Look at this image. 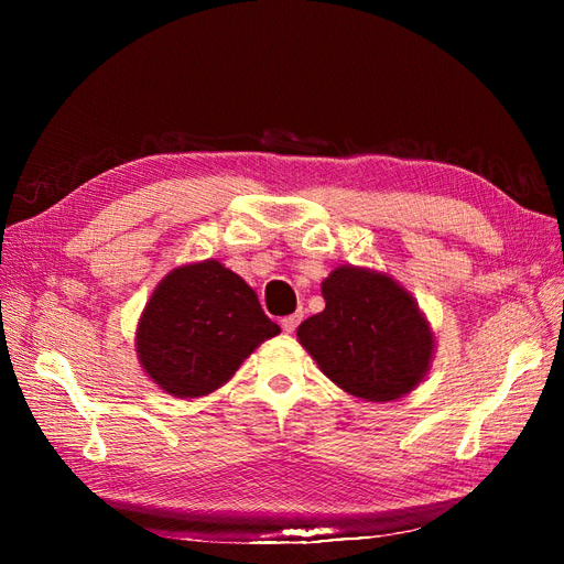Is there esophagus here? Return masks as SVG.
I'll return each mask as SVG.
<instances>
[{"instance_id": "obj_1", "label": "esophagus", "mask_w": 564, "mask_h": 564, "mask_svg": "<svg viewBox=\"0 0 564 564\" xmlns=\"http://www.w3.org/2000/svg\"><path fill=\"white\" fill-rule=\"evenodd\" d=\"M301 319H303V315H301V313H294V315H286V317H282V319H280V324H282V329H284L286 334H294V332H296V327L301 324Z\"/></svg>"}]
</instances>
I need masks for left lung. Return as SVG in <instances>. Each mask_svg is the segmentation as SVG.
I'll list each match as a JSON object with an SVG mask.
<instances>
[{"instance_id": "1", "label": "left lung", "mask_w": 564, "mask_h": 564, "mask_svg": "<svg viewBox=\"0 0 564 564\" xmlns=\"http://www.w3.org/2000/svg\"><path fill=\"white\" fill-rule=\"evenodd\" d=\"M324 311L299 324V344L324 377L367 402L409 395L431 371L435 334L388 272L338 265L322 282Z\"/></svg>"}]
</instances>
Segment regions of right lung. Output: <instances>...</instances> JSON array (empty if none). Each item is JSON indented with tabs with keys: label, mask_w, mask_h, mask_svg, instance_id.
I'll use <instances>...</instances> for the list:
<instances>
[{
	"label": "right lung",
	"mask_w": 564,
	"mask_h": 564,
	"mask_svg": "<svg viewBox=\"0 0 564 564\" xmlns=\"http://www.w3.org/2000/svg\"><path fill=\"white\" fill-rule=\"evenodd\" d=\"M280 327L253 289L216 259L174 268L135 324V355L166 395H209Z\"/></svg>",
	"instance_id": "obj_1"
}]
</instances>
